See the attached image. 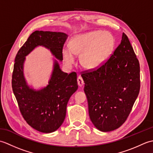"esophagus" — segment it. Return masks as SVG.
<instances>
[{
	"mask_svg": "<svg viewBox=\"0 0 153 153\" xmlns=\"http://www.w3.org/2000/svg\"><path fill=\"white\" fill-rule=\"evenodd\" d=\"M77 84H78V85L79 87H82L84 84V81H83L82 77L79 76L78 77H77Z\"/></svg>",
	"mask_w": 153,
	"mask_h": 153,
	"instance_id": "obj_1",
	"label": "esophagus"
}]
</instances>
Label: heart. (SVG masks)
<instances>
[{
	"instance_id": "b5f03b06",
	"label": "heart",
	"mask_w": 153,
	"mask_h": 153,
	"mask_svg": "<svg viewBox=\"0 0 153 153\" xmlns=\"http://www.w3.org/2000/svg\"><path fill=\"white\" fill-rule=\"evenodd\" d=\"M70 48L64 47L62 56L68 65L74 62L75 54H81L82 66L88 70H95L108 60L114 47V39L108 32L97 30L78 35L70 41Z\"/></svg>"
}]
</instances>
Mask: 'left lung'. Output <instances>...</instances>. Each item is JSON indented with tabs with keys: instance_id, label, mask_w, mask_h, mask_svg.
<instances>
[{
	"instance_id": "left-lung-1",
	"label": "left lung",
	"mask_w": 153,
	"mask_h": 153,
	"mask_svg": "<svg viewBox=\"0 0 153 153\" xmlns=\"http://www.w3.org/2000/svg\"><path fill=\"white\" fill-rule=\"evenodd\" d=\"M90 119L102 131L120 128L128 118L140 90V66L128 36L101 66L82 74Z\"/></svg>"
}]
</instances>
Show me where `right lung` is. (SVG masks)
Instances as JSON below:
<instances>
[{
	"instance_id": "right-lung-1",
	"label": "right lung",
	"mask_w": 153,
	"mask_h": 153,
	"mask_svg": "<svg viewBox=\"0 0 153 153\" xmlns=\"http://www.w3.org/2000/svg\"><path fill=\"white\" fill-rule=\"evenodd\" d=\"M68 35L62 32L35 31L19 48L15 58L12 77V90L19 111L26 122L36 130L51 133L60 128L66 114L67 103L78 88L77 74H68L60 70L54 61V69L48 85L39 91L30 88L25 82L23 67L27 55L42 45L57 59L63 60L62 50Z\"/></svg>"
}]
</instances>
